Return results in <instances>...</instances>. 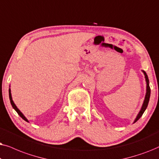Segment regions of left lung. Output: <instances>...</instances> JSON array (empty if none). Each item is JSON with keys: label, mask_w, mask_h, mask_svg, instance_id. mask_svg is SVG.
Here are the masks:
<instances>
[{"label": "left lung", "mask_w": 159, "mask_h": 159, "mask_svg": "<svg viewBox=\"0 0 159 159\" xmlns=\"http://www.w3.org/2000/svg\"><path fill=\"white\" fill-rule=\"evenodd\" d=\"M143 71V73H144V75H145V81H146V94H145V99H144V102H143V104L142 105V107L140 109V111H139V113L137 114L136 118L134 119V123H135L136 121H137L142 116H143V114L144 113V112L147 108L148 107V102H149V99H150V96H151V89H150V86H149V79H148V75L146 74V73L144 70H142Z\"/></svg>", "instance_id": "left-lung-1"}]
</instances>
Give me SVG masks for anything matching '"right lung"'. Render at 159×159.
I'll return each mask as SVG.
<instances>
[{
    "label": "right lung",
    "mask_w": 159,
    "mask_h": 159,
    "mask_svg": "<svg viewBox=\"0 0 159 159\" xmlns=\"http://www.w3.org/2000/svg\"><path fill=\"white\" fill-rule=\"evenodd\" d=\"M8 93H9V99H10V102H11V105H12V107H13V108L15 110V111H16V113H17L19 115H20V116L21 118H22V119H24L25 121H27V122H29L28 121V120L27 119V118L25 117V116L23 115V113H22V112H21L20 110H19L18 108H17V107L16 106V105L14 104V101H13V99H12V97H11V89H9V90H8Z\"/></svg>",
    "instance_id": "right-lung-1"
}]
</instances>
